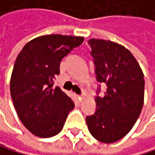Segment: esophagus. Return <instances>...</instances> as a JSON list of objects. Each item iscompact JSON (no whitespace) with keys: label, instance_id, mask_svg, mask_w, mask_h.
<instances>
[{"label":"esophagus","instance_id":"1","mask_svg":"<svg viewBox=\"0 0 155 155\" xmlns=\"http://www.w3.org/2000/svg\"><path fill=\"white\" fill-rule=\"evenodd\" d=\"M77 97H78V99H79L80 101L84 99V95H77Z\"/></svg>","mask_w":155,"mask_h":155}]
</instances>
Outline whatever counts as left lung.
<instances>
[{
	"instance_id": "1",
	"label": "left lung",
	"mask_w": 155,
	"mask_h": 155,
	"mask_svg": "<svg viewBox=\"0 0 155 155\" xmlns=\"http://www.w3.org/2000/svg\"><path fill=\"white\" fill-rule=\"evenodd\" d=\"M97 81L105 83L104 97L96 96V111L86 118L90 133L102 143L120 140L134 126L144 105L143 70L124 46L104 39L88 41Z\"/></svg>"
}]
</instances>
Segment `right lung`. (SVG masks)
<instances>
[{
  "mask_svg": "<svg viewBox=\"0 0 155 155\" xmlns=\"http://www.w3.org/2000/svg\"><path fill=\"white\" fill-rule=\"evenodd\" d=\"M83 36L46 35L31 39L18 54L10 78V94L21 123L31 134L50 138L61 131L74 101L54 78L64 57Z\"/></svg>",
  "mask_w": 155,
  "mask_h": 155,
  "instance_id": "1",
  "label": "right lung"
}]
</instances>
